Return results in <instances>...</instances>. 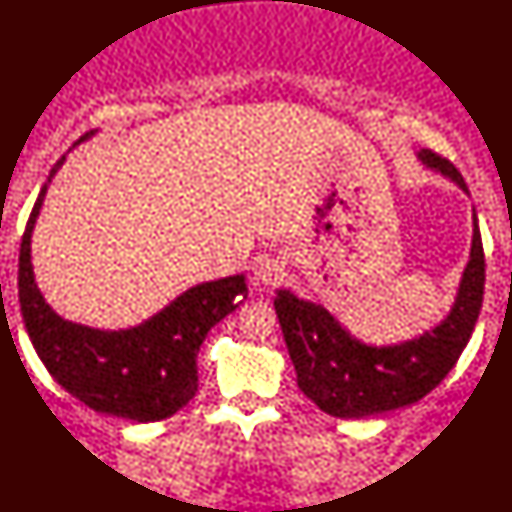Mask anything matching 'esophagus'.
<instances>
[{"instance_id": "1", "label": "esophagus", "mask_w": 512, "mask_h": 512, "mask_svg": "<svg viewBox=\"0 0 512 512\" xmlns=\"http://www.w3.org/2000/svg\"><path fill=\"white\" fill-rule=\"evenodd\" d=\"M281 276H283V264L278 260H264L257 264L255 269L257 283H262V286H274Z\"/></svg>"}]
</instances>
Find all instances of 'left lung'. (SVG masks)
I'll return each instance as SVG.
<instances>
[{"label": "left lung", "mask_w": 512, "mask_h": 512, "mask_svg": "<svg viewBox=\"0 0 512 512\" xmlns=\"http://www.w3.org/2000/svg\"><path fill=\"white\" fill-rule=\"evenodd\" d=\"M420 163L468 186L449 160L425 151ZM484 295V250L472 212V248L454 307L446 319L420 338L375 347L354 338L323 304L278 290L274 307L281 323L297 385L321 411L335 418H368L416 404L446 378L475 331Z\"/></svg>", "instance_id": "left-lung-1"}]
</instances>
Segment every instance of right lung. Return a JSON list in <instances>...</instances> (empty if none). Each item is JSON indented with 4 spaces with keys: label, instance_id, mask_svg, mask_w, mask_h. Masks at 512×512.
Segmentation results:
<instances>
[{
    "label": "right lung",
    "instance_id": "right-lung-1",
    "mask_svg": "<svg viewBox=\"0 0 512 512\" xmlns=\"http://www.w3.org/2000/svg\"><path fill=\"white\" fill-rule=\"evenodd\" d=\"M92 134H84L75 146ZM63 160L66 155L51 167L21 241L18 300L25 331L51 378L89 409L134 423L170 418L196 397L198 349L210 328L248 297L245 276L236 274L193 286L163 312L127 331H99L61 319L44 302L35 283L30 241L49 181Z\"/></svg>",
    "mask_w": 512,
    "mask_h": 512
}]
</instances>
